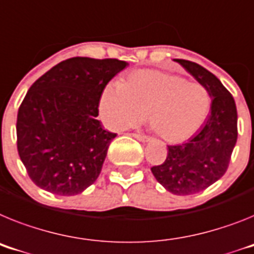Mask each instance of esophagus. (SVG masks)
Wrapping results in <instances>:
<instances>
[{
  "mask_svg": "<svg viewBox=\"0 0 254 254\" xmlns=\"http://www.w3.org/2000/svg\"><path fill=\"white\" fill-rule=\"evenodd\" d=\"M132 136L135 138H137L138 141H142V142H146L150 140V137L146 135H144V133H137V132H135V133H132Z\"/></svg>",
  "mask_w": 254,
  "mask_h": 254,
  "instance_id": "1",
  "label": "esophagus"
}]
</instances>
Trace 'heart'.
Instances as JSON below:
<instances>
[{"label":"heart","mask_w":254,"mask_h":254,"mask_svg":"<svg viewBox=\"0 0 254 254\" xmlns=\"http://www.w3.org/2000/svg\"><path fill=\"white\" fill-rule=\"evenodd\" d=\"M211 95L200 83L154 69L131 71L118 86L109 84L99 99L108 127L123 129L148 114L151 128L167 142H183L200 129L211 112Z\"/></svg>","instance_id":"heart-1"}]
</instances>
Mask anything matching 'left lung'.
I'll return each mask as SVG.
<instances>
[{
    "mask_svg": "<svg viewBox=\"0 0 254 254\" xmlns=\"http://www.w3.org/2000/svg\"><path fill=\"white\" fill-rule=\"evenodd\" d=\"M208 90L211 113L204 125L184 144L168 145L163 163L151 167L158 183L176 195L205 190L224 176L238 138V113L233 95L220 79L196 63L175 59Z\"/></svg>",
    "mask_w": 254,
    "mask_h": 254,
    "instance_id": "left-lung-1",
    "label": "left lung"
}]
</instances>
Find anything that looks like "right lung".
Segmentation results:
<instances>
[{"label":"right lung","mask_w":254,"mask_h":254,"mask_svg":"<svg viewBox=\"0 0 254 254\" xmlns=\"http://www.w3.org/2000/svg\"><path fill=\"white\" fill-rule=\"evenodd\" d=\"M127 65L118 59L70 58L30 86L18 112L16 144L38 188L75 195L96 181L117 136L96 119L99 99Z\"/></svg>","instance_id":"1"}]
</instances>
